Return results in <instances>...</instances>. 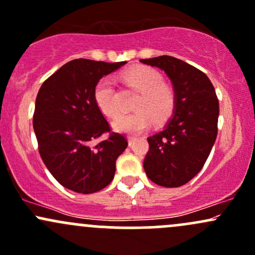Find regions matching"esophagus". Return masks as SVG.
Here are the masks:
<instances>
[{
    "label": "esophagus",
    "instance_id": "1",
    "mask_svg": "<svg viewBox=\"0 0 255 255\" xmlns=\"http://www.w3.org/2000/svg\"><path fill=\"white\" fill-rule=\"evenodd\" d=\"M136 137L135 136H128V146H131V143L133 142V139H135Z\"/></svg>",
    "mask_w": 255,
    "mask_h": 255
}]
</instances>
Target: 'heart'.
<instances>
[{"label": "heart", "instance_id": "b5f03b06", "mask_svg": "<svg viewBox=\"0 0 255 255\" xmlns=\"http://www.w3.org/2000/svg\"><path fill=\"white\" fill-rule=\"evenodd\" d=\"M128 85L141 92L136 101L135 113L123 114L113 122L114 130L124 133H138L149 127L152 120L160 123L171 116L175 107V92L163 84V76L149 67H136L125 73ZM94 98L98 109L107 117L119 113V102L114 80L109 76L96 84Z\"/></svg>", "mask_w": 255, "mask_h": 255}]
</instances>
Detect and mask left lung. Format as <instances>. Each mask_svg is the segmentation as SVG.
Returning <instances> with one entry per match:
<instances>
[{
	"instance_id": "1",
	"label": "left lung",
	"mask_w": 255,
	"mask_h": 255,
	"mask_svg": "<svg viewBox=\"0 0 255 255\" xmlns=\"http://www.w3.org/2000/svg\"><path fill=\"white\" fill-rule=\"evenodd\" d=\"M139 62L163 70L175 92L171 118L163 130L147 138L144 171L157 185L179 187L201 171L215 143L219 101L214 86L203 72L174 57Z\"/></svg>"
}]
</instances>
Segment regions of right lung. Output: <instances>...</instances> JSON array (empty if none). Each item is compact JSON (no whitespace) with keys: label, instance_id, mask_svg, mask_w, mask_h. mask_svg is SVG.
I'll return each mask as SVG.
<instances>
[{"label":"right lung","instance_id":"right-lung-1","mask_svg":"<svg viewBox=\"0 0 255 255\" xmlns=\"http://www.w3.org/2000/svg\"><path fill=\"white\" fill-rule=\"evenodd\" d=\"M127 62L74 59L59 68L42 86L35 103L32 127L48 171L62 186L89 194L108 186L127 138L112 132L94 98L96 84Z\"/></svg>","mask_w":255,"mask_h":255}]
</instances>
